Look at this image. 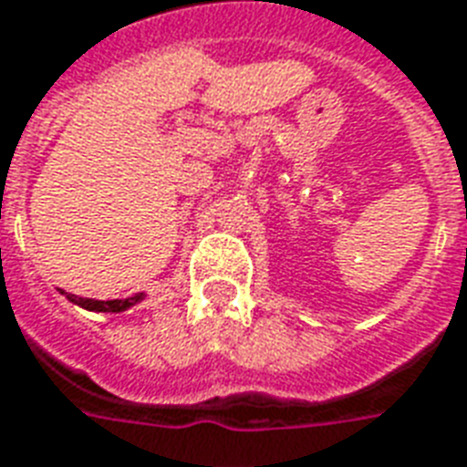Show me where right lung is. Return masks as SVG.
<instances>
[{"label": "right lung", "instance_id": "add662e5", "mask_svg": "<svg viewBox=\"0 0 467 467\" xmlns=\"http://www.w3.org/2000/svg\"><path fill=\"white\" fill-rule=\"evenodd\" d=\"M145 298L142 293H135L133 298H123V300H91V298H77V296H67L69 303L84 307V310L91 312H123L128 307H133L135 303H140Z\"/></svg>", "mask_w": 467, "mask_h": 467}]
</instances>
